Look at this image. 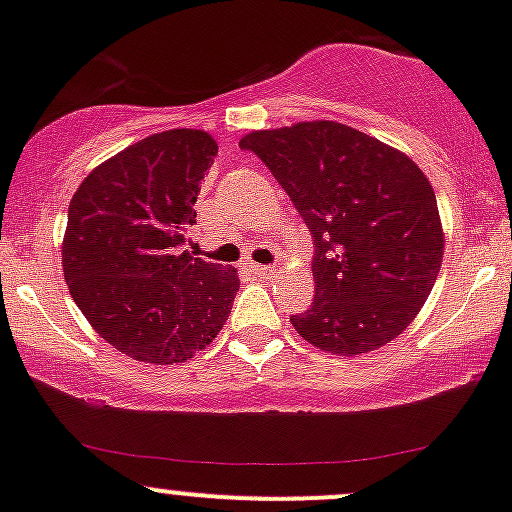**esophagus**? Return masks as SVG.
I'll list each match as a JSON object with an SVG mask.
<instances>
[{
    "label": "esophagus",
    "instance_id": "esophagus-1",
    "mask_svg": "<svg viewBox=\"0 0 512 512\" xmlns=\"http://www.w3.org/2000/svg\"><path fill=\"white\" fill-rule=\"evenodd\" d=\"M251 271H254L258 278H268V276H273V273H276V268H271V266H258V263H251Z\"/></svg>",
    "mask_w": 512,
    "mask_h": 512
}]
</instances>
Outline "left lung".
<instances>
[{
    "mask_svg": "<svg viewBox=\"0 0 512 512\" xmlns=\"http://www.w3.org/2000/svg\"><path fill=\"white\" fill-rule=\"evenodd\" d=\"M254 151L315 236V302L290 324L337 356L393 342L425 305L444 256L437 197L420 166L339 122L251 131Z\"/></svg>",
    "mask_w": 512,
    "mask_h": 512,
    "instance_id": "left-lung-1",
    "label": "left lung"
}]
</instances>
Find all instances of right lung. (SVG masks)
Returning a JSON list of instances; mask_svg holds the SVG:
<instances>
[{
	"label": "right lung",
	"mask_w": 512,
	"mask_h": 512,
	"mask_svg": "<svg viewBox=\"0 0 512 512\" xmlns=\"http://www.w3.org/2000/svg\"><path fill=\"white\" fill-rule=\"evenodd\" d=\"M217 141L168 129L87 173L68 207L63 273L82 315L144 364H185L219 334L239 293L236 268L185 251Z\"/></svg>",
	"instance_id": "1"
}]
</instances>
